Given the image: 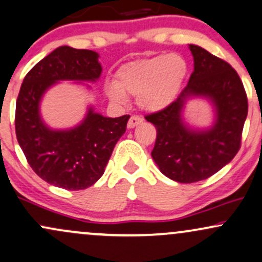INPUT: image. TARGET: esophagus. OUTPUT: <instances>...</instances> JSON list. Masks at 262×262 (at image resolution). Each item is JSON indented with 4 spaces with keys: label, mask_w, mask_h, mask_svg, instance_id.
Returning <instances> with one entry per match:
<instances>
[{
    "label": "esophagus",
    "mask_w": 262,
    "mask_h": 262,
    "mask_svg": "<svg viewBox=\"0 0 262 262\" xmlns=\"http://www.w3.org/2000/svg\"><path fill=\"white\" fill-rule=\"evenodd\" d=\"M141 122H143V119H141L139 116H132L130 118H129L128 128H134V127H137V125L140 124Z\"/></svg>",
    "instance_id": "esophagus-1"
}]
</instances>
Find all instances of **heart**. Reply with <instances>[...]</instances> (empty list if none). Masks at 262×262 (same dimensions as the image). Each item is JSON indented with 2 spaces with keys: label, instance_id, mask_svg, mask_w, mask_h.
Returning a JSON list of instances; mask_svg holds the SVG:
<instances>
[{
  "label": "heart",
  "instance_id": "b5f03b06",
  "mask_svg": "<svg viewBox=\"0 0 262 262\" xmlns=\"http://www.w3.org/2000/svg\"><path fill=\"white\" fill-rule=\"evenodd\" d=\"M187 75L181 55L161 54L134 60L117 70L114 83H107L106 93L112 101L137 96L138 104L146 111H160L175 101Z\"/></svg>",
  "mask_w": 262,
  "mask_h": 262
}]
</instances>
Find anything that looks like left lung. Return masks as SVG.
I'll use <instances>...</instances> for the list:
<instances>
[{
	"mask_svg": "<svg viewBox=\"0 0 262 262\" xmlns=\"http://www.w3.org/2000/svg\"><path fill=\"white\" fill-rule=\"evenodd\" d=\"M194 71L172 103L145 116L155 125L151 156L165 176L181 183L202 181L234 159L242 146L248 116V97L239 75L229 62L197 45H189ZM189 95H206L217 108V121L209 131H191L182 123L181 111Z\"/></svg>",
	"mask_w": 262,
	"mask_h": 262,
	"instance_id": "1",
	"label": "left lung"
}]
</instances>
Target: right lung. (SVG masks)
I'll list each match as a JSON object with an SVG mask.
<instances>
[{"label": "right lung", "instance_id": "add662e5", "mask_svg": "<svg viewBox=\"0 0 262 262\" xmlns=\"http://www.w3.org/2000/svg\"><path fill=\"white\" fill-rule=\"evenodd\" d=\"M92 50L59 47L23 80L16 102V135L27 161L37 175L65 189H85L97 182L129 117L107 118L89 111L86 119L71 130H50L39 116L43 93L59 80L95 81L102 68Z\"/></svg>", "mask_w": 262, "mask_h": 262}]
</instances>
